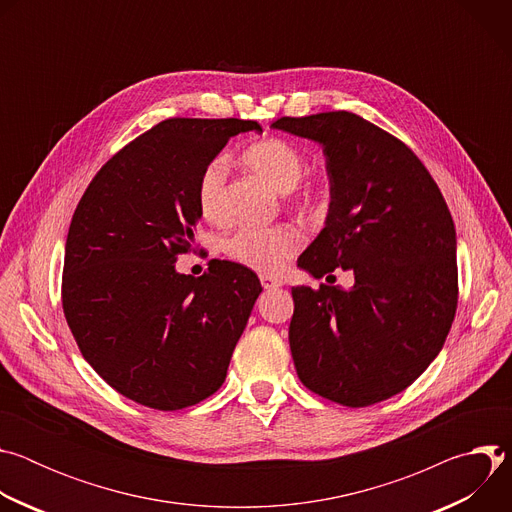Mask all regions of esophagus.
<instances>
[{"label": "esophagus", "instance_id": "obj_1", "mask_svg": "<svg viewBox=\"0 0 512 512\" xmlns=\"http://www.w3.org/2000/svg\"><path fill=\"white\" fill-rule=\"evenodd\" d=\"M261 285H263V289H277L283 285V281L269 277V275H261Z\"/></svg>", "mask_w": 512, "mask_h": 512}]
</instances>
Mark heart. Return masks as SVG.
I'll return each mask as SVG.
<instances>
[{
    "mask_svg": "<svg viewBox=\"0 0 512 512\" xmlns=\"http://www.w3.org/2000/svg\"><path fill=\"white\" fill-rule=\"evenodd\" d=\"M243 162L279 192H287L289 200L312 208L320 202V188L302 184L306 156L296 143L283 137H265L253 141L243 152ZM227 178L229 164L216 156L204 164L196 182V202L204 221L221 223L227 212ZM304 245V235L294 225L245 227L225 239L223 251L237 263L265 275L279 273L289 259H294Z\"/></svg>",
    "mask_w": 512,
    "mask_h": 512,
    "instance_id": "b5f03b06",
    "label": "heart"
}]
</instances>
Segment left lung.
Here are the masks:
<instances>
[{
    "instance_id": "8db88e82",
    "label": "left lung",
    "mask_w": 512,
    "mask_h": 512,
    "mask_svg": "<svg viewBox=\"0 0 512 512\" xmlns=\"http://www.w3.org/2000/svg\"><path fill=\"white\" fill-rule=\"evenodd\" d=\"M322 145L326 227L298 259L314 277L354 273L342 289L291 287L289 348L316 395L367 407L405 391L440 354L458 308L456 229L448 204L407 145L350 111L271 123Z\"/></svg>"
}]
</instances>
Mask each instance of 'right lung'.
Wrapping results in <instances>:
<instances>
[{
  "mask_svg": "<svg viewBox=\"0 0 512 512\" xmlns=\"http://www.w3.org/2000/svg\"><path fill=\"white\" fill-rule=\"evenodd\" d=\"M257 121H160L121 148L72 214L62 310L85 360L123 397L158 411L221 389L263 291L251 269L212 259L200 277L176 271L192 249L198 174Z\"/></svg>",
  "mask_w": 512,
  "mask_h": 512,
  "instance_id": "right-lung-1",
  "label": "right lung"
}]
</instances>
